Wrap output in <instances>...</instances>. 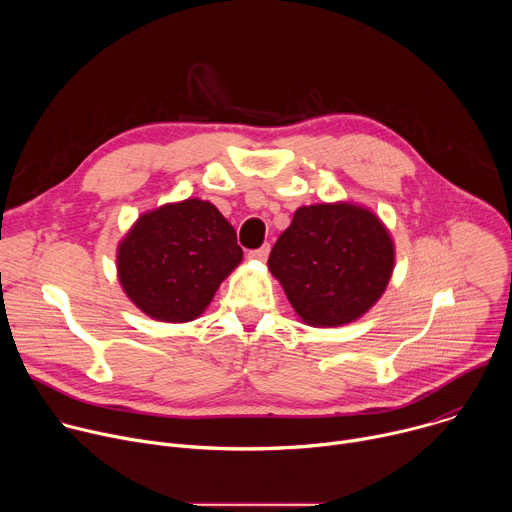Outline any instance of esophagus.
<instances>
[{"mask_svg":"<svg viewBox=\"0 0 512 512\" xmlns=\"http://www.w3.org/2000/svg\"><path fill=\"white\" fill-rule=\"evenodd\" d=\"M269 251H271V247H269V245H263V247L255 249V251H249V259H255V261H265V259L269 257Z\"/></svg>","mask_w":512,"mask_h":512,"instance_id":"34e87169","label":"esophagus"}]
</instances>
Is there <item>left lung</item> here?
I'll use <instances>...</instances> for the list:
<instances>
[{
  "instance_id": "left-lung-1",
  "label": "left lung",
  "mask_w": 512,
  "mask_h": 512,
  "mask_svg": "<svg viewBox=\"0 0 512 512\" xmlns=\"http://www.w3.org/2000/svg\"><path fill=\"white\" fill-rule=\"evenodd\" d=\"M267 265L304 324L334 328L358 320L385 294L395 245L369 208L322 202L296 210Z\"/></svg>"
}]
</instances>
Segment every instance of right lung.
Here are the masks:
<instances>
[{
  "mask_svg": "<svg viewBox=\"0 0 512 512\" xmlns=\"http://www.w3.org/2000/svg\"><path fill=\"white\" fill-rule=\"evenodd\" d=\"M243 261L237 233L200 198L143 212L117 247V275L127 298L154 320L190 322Z\"/></svg>",
  "mask_w": 512,
  "mask_h": 512,
  "instance_id": "right-lung-1",
  "label": "right lung"
}]
</instances>
